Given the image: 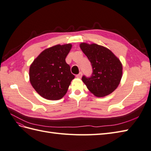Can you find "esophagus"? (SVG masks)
<instances>
[{"instance_id": "esophagus-1", "label": "esophagus", "mask_w": 151, "mask_h": 151, "mask_svg": "<svg viewBox=\"0 0 151 151\" xmlns=\"http://www.w3.org/2000/svg\"><path fill=\"white\" fill-rule=\"evenodd\" d=\"M82 73H80L78 75H77L76 76V77L77 78H82Z\"/></svg>"}]
</instances>
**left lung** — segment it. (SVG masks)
Returning a JSON list of instances; mask_svg holds the SVG:
<instances>
[{"instance_id":"obj_1","label":"left lung","mask_w":151,"mask_h":151,"mask_svg":"<svg viewBox=\"0 0 151 151\" xmlns=\"http://www.w3.org/2000/svg\"><path fill=\"white\" fill-rule=\"evenodd\" d=\"M80 47L92 64L93 73L82 81L92 94L104 97L117 88L122 76V64L118 57L105 46L82 42Z\"/></svg>"}]
</instances>
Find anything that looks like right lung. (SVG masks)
<instances>
[{"label":"right lung","mask_w":151,"mask_h":151,"mask_svg":"<svg viewBox=\"0 0 151 151\" xmlns=\"http://www.w3.org/2000/svg\"><path fill=\"white\" fill-rule=\"evenodd\" d=\"M72 45H57L43 50L30 64L29 80L41 97L58 100L66 94L75 76L65 62Z\"/></svg>","instance_id":"right-lung-1"}]
</instances>
